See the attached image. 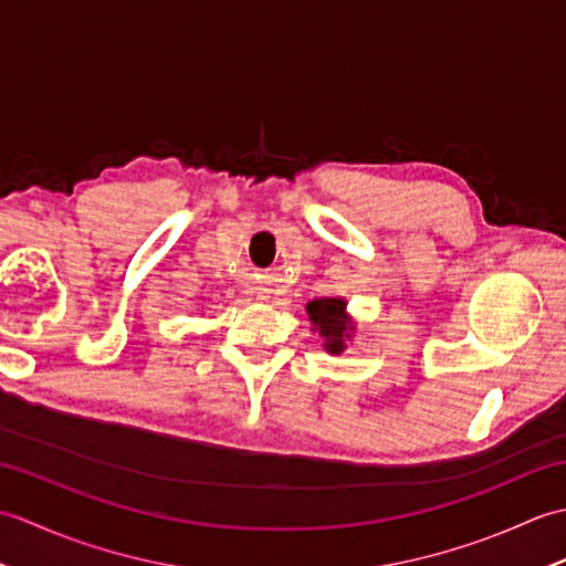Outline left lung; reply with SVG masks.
I'll use <instances>...</instances> for the list:
<instances>
[{
    "label": "left lung",
    "mask_w": 566,
    "mask_h": 566,
    "mask_svg": "<svg viewBox=\"0 0 566 566\" xmlns=\"http://www.w3.org/2000/svg\"><path fill=\"white\" fill-rule=\"evenodd\" d=\"M345 302L343 298H318V302L308 304V316L321 328V335H326L328 353L338 355L343 353V338H347L345 331Z\"/></svg>",
    "instance_id": "8db88e82"
}]
</instances>
